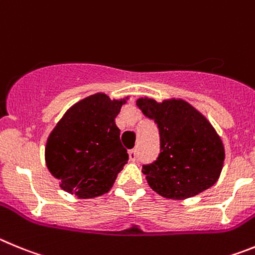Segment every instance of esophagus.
Returning a JSON list of instances; mask_svg holds the SVG:
<instances>
[{
  "label": "esophagus",
  "instance_id": "1",
  "mask_svg": "<svg viewBox=\"0 0 255 255\" xmlns=\"http://www.w3.org/2000/svg\"><path fill=\"white\" fill-rule=\"evenodd\" d=\"M128 156H129L130 161H136V160H137V151L136 150H129V151H128Z\"/></svg>",
  "mask_w": 255,
  "mask_h": 255
}]
</instances>
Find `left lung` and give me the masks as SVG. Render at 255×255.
Returning <instances> with one entry per match:
<instances>
[{"label": "left lung", "mask_w": 255, "mask_h": 255, "mask_svg": "<svg viewBox=\"0 0 255 255\" xmlns=\"http://www.w3.org/2000/svg\"><path fill=\"white\" fill-rule=\"evenodd\" d=\"M142 113L157 123L159 157L142 166L148 185L169 199H187L219 180L225 160L221 137L207 118L183 99L136 102Z\"/></svg>", "instance_id": "left-lung-1"}]
</instances>
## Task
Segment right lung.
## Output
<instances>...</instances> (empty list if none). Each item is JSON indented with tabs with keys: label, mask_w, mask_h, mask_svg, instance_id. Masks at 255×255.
Listing matches in <instances>:
<instances>
[{
	"label": "right lung",
	"mask_w": 255,
	"mask_h": 255,
	"mask_svg": "<svg viewBox=\"0 0 255 255\" xmlns=\"http://www.w3.org/2000/svg\"><path fill=\"white\" fill-rule=\"evenodd\" d=\"M125 99L96 93L80 100L63 114L45 144L48 170L59 187L79 198L109 192L128 161L116 125Z\"/></svg>",
	"instance_id": "right-lung-1"
}]
</instances>
